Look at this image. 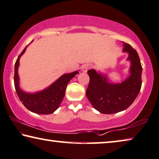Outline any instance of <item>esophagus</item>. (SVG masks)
<instances>
[{"mask_svg": "<svg viewBox=\"0 0 159 159\" xmlns=\"http://www.w3.org/2000/svg\"><path fill=\"white\" fill-rule=\"evenodd\" d=\"M91 65H89V64H85V65H84V66H82V67H81V69H82V71L83 72H87V70H89V69H90L91 68Z\"/></svg>", "mask_w": 159, "mask_h": 159, "instance_id": "34e87169", "label": "esophagus"}]
</instances>
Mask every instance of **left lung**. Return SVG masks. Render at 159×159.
<instances>
[{"instance_id":"8db88e82","label":"left lung","mask_w":159,"mask_h":159,"mask_svg":"<svg viewBox=\"0 0 159 159\" xmlns=\"http://www.w3.org/2000/svg\"><path fill=\"white\" fill-rule=\"evenodd\" d=\"M124 52L129 53L130 75L121 84H112L94 70L87 71L90 77L86 97L94 108L103 114H114L128 108L135 101L142 85V66L135 49L123 42Z\"/></svg>"}]
</instances>
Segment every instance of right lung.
Instances as JSON below:
<instances>
[{
  "label": "right lung",
  "instance_id": "add662e5",
  "mask_svg": "<svg viewBox=\"0 0 159 159\" xmlns=\"http://www.w3.org/2000/svg\"><path fill=\"white\" fill-rule=\"evenodd\" d=\"M24 49L18 57L14 67V86L16 93L25 107L32 112L41 115H49L56 110L63 99L68 82L79 73V71L62 75L59 79L44 90L35 93H28L21 91L19 86L18 68L20 57L25 52Z\"/></svg>",
  "mask_w": 159,
  "mask_h": 159
}]
</instances>
